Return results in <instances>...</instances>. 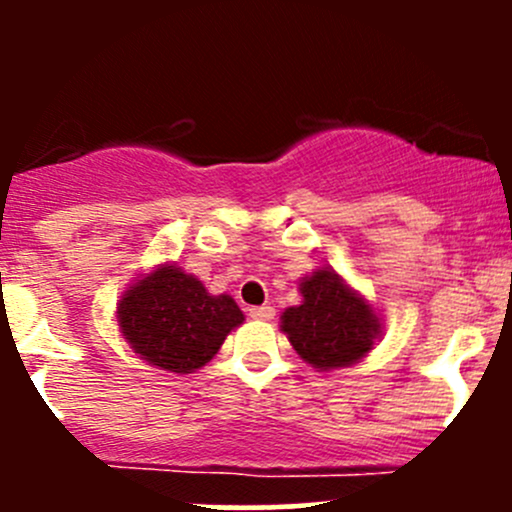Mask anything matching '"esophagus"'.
Instances as JSON below:
<instances>
[{
  "mask_svg": "<svg viewBox=\"0 0 512 512\" xmlns=\"http://www.w3.org/2000/svg\"><path fill=\"white\" fill-rule=\"evenodd\" d=\"M250 317L262 319V322H267V319H275V307H270V304H262V307H250Z\"/></svg>",
  "mask_w": 512,
  "mask_h": 512,
  "instance_id": "1",
  "label": "esophagus"
}]
</instances>
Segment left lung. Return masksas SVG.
<instances>
[{
  "label": "left lung",
  "instance_id": "obj_1",
  "mask_svg": "<svg viewBox=\"0 0 512 512\" xmlns=\"http://www.w3.org/2000/svg\"><path fill=\"white\" fill-rule=\"evenodd\" d=\"M302 304L282 314V332L294 352L317 369L359 361L379 337V319L339 275L317 270L299 285Z\"/></svg>",
  "mask_w": 512,
  "mask_h": 512
}]
</instances>
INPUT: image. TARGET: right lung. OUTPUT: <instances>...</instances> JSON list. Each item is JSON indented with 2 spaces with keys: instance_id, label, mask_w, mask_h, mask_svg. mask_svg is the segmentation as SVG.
Listing matches in <instances>:
<instances>
[{
  "instance_id": "add662e5",
  "label": "right lung",
  "mask_w": 512,
  "mask_h": 512,
  "mask_svg": "<svg viewBox=\"0 0 512 512\" xmlns=\"http://www.w3.org/2000/svg\"><path fill=\"white\" fill-rule=\"evenodd\" d=\"M242 319L235 299L215 297L173 265L136 282L118 304L121 332L136 354L175 374L208 364Z\"/></svg>"
}]
</instances>
